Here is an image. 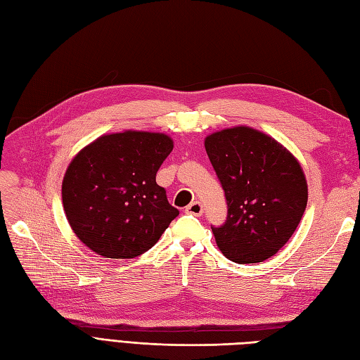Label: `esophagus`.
Returning <instances> with one entry per match:
<instances>
[{
	"mask_svg": "<svg viewBox=\"0 0 360 360\" xmlns=\"http://www.w3.org/2000/svg\"><path fill=\"white\" fill-rule=\"evenodd\" d=\"M184 212H186L188 214H193V216H201L204 209H202V204L198 202V201H193L191 202L186 209H184Z\"/></svg>",
	"mask_w": 360,
	"mask_h": 360,
	"instance_id": "esophagus-1",
	"label": "esophagus"
}]
</instances>
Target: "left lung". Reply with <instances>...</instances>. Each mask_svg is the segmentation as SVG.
Returning <instances> with one entry per match:
<instances>
[{
    "mask_svg": "<svg viewBox=\"0 0 360 360\" xmlns=\"http://www.w3.org/2000/svg\"><path fill=\"white\" fill-rule=\"evenodd\" d=\"M204 146L228 205L225 224L212 226L217 248L238 264L274 257L307 209L300 163L278 141L248 126L214 132Z\"/></svg>",
    "mask_w": 360,
    "mask_h": 360,
    "instance_id": "obj_1",
    "label": "left lung"
}]
</instances>
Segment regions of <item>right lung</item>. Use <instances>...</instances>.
<instances>
[{"label":"right lung","mask_w":360,"mask_h":360,"mask_svg":"<svg viewBox=\"0 0 360 360\" xmlns=\"http://www.w3.org/2000/svg\"><path fill=\"white\" fill-rule=\"evenodd\" d=\"M172 147L165 134L126 130L97 138L72 159L63 207L86 248L105 258H135L156 245L179 214L156 183Z\"/></svg>","instance_id":"right-lung-1"}]
</instances>
